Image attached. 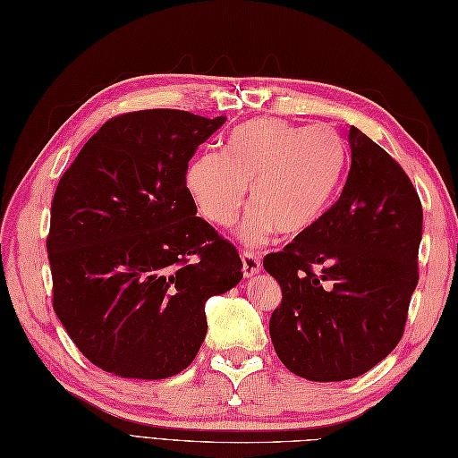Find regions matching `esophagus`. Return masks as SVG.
I'll use <instances>...</instances> for the list:
<instances>
[{
    "label": "esophagus",
    "mask_w": 458,
    "mask_h": 458,
    "mask_svg": "<svg viewBox=\"0 0 458 458\" xmlns=\"http://www.w3.org/2000/svg\"><path fill=\"white\" fill-rule=\"evenodd\" d=\"M242 271L246 277H253V275H258L261 271V258L259 255H255L251 251H243L242 253Z\"/></svg>",
    "instance_id": "1"
}]
</instances>
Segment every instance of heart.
<instances>
[{
  "mask_svg": "<svg viewBox=\"0 0 458 458\" xmlns=\"http://www.w3.org/2000/svg\"><path fill=\"white\" fill-rule=\"evenodd\" d=\"M344 172V148L324 126L258 119L238 126L225 152L199 154L185 169V187L197 212L226 228L246 200L253 207L240 238L258 246L275 232L296 236L314 226L332 203Z\"/></svg>",
  "mask_w": 458,
  "mask_h": 458,
  "instance_id": "1",
  "label": "heart"
}]
</instances>
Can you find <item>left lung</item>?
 <instances>
[{"instance_id":"1","label":"left lung","mask_w":458,"mask_h":458,"mask_svg":"<svg viewBox=\"0 0 458 458\" xmlns=\"http://www.w3.org/2000/svg\"><path fill=\"white\" fill-rule=\"evenodd\" d=\"M342 195L263 267L281 284L275 351L316 382L365 375L398 345L418 284L423 210L410 177L367 134L347 132Z\"/></svg>"}]
</instances>
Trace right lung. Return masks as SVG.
<instances>
[{
	"label": "right lung",
	"mask_w": 458,
	"mask_h": 458,
	"mask_svg": "<svg viewBox=\"0 0 458 458\" xmlns=\"http://www.w3.org/2000/svg\"><path fill=\"white\" fill-rule=\"evenodd\" d=\"M225 123L177 109L119 114L60 179L47 238L52 304L107 373H181L205 342V302L243 277L238 250L195 216L185 187L189 159Z\"/></svg>",
	"instance_id": "right-lung-1"
}]
</instances>
